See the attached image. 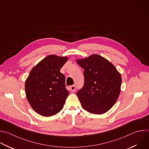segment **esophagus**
Listing matches in <instances>:
<instances>
[{
	"mask_svg": "<svg viewBox=\"0 0 149 149\" xmlns=\"http://www.w3.org/2000/svg\"><path fill=\"white\" fill-rule=\"evenodd\" d=\"M70 88L71 92H74L75 91V89H76V86H75V85H73L71 86L70 87Z\"/></svg>",
	"mask_w": 149,
	"mask_h": 149,
	"instance_id": "esophagus-1",
	"label": "esophagus"
}]
</instances>
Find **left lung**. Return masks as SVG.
<instances>
[{"label": "left lung", "mask_w": 149, "mask_h": 149, "mask_svg": "<svg viewBox=\"0 0 149 149\" xmlns=\"http://www.w3.org/2000/svg\"><path fill=\"white\" fill-rule=\"evenodd\" d=\"M84 84L77 95L82 107L93 114H102L116 103L120 92L122 77L115 66L103 57L93 54L79 59Z\"/></svg>", "instance_id": "8db88e82"}]
</instances>
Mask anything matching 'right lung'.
Here are the masks:
<instances>
[{"mask_svg": "<svg viewBox=\"0 0 149 149\" xmlns=\"http://www.w3.org/2000/svg\"><path fill=\"white\" fill-rule=\"evenodd\" d=\"M66 57L49 55L31 70L25 82V92L31 108L39 115L51 116L64 107L69 95L65 77L60 69Z\"/></svg>", "mask_w": 149, "mask_h": 149, "instance_id": "right-lung-1", "label": "right lung"}]
</instances>
